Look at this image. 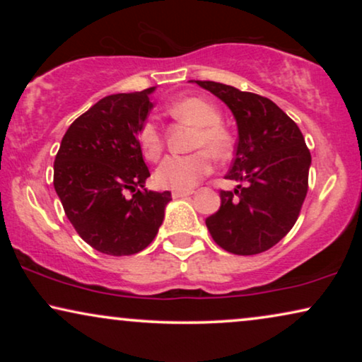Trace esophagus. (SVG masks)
I'll list each match as a JSON object with an SVG mask.
<instances>
[{"label":"esophagus","mask_w":362,"mask_h":362,"mask_svg":"<svg viewBox=\"0 0 362 362\" xmlns=\"http://www.w3.org/2000/svg\"><path fill=\"white\" fill-rule=\"evenodd\" d=\"M192 191H173L171 196L173 199H180V197H186V196H191Z\"/></svg>","instance_id":"obj_1"}]
</instances>
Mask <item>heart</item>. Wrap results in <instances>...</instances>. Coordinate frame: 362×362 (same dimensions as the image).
<instances>
[{"label":"heart","instance_id":"1","mask_svg":"<svg viewBox=\"0 0 362 362\" xmlns=\"http://www.w3.org/2000/svg\"><path fill=\"white\" fill-rule=\"evenodd\" d=\"M168 113L177 122L196 127L192 148L199 150L187 156H168L155 171V182L165 189L189 191L211 171V156L224 160L232 151V136L221 123V112L199 97H185L173 102ZM140 145L148 160H156L163 151V138L155 122L143 123ZM206 151L204 152V150Z\"/></svg>","mask_w":362,"mask_h":362}]
</instances>
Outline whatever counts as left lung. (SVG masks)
I'll return each mask as SVG.
<instances>
[{
	"mask_svg": "<svg viewBox=\"0 0 362 362\" xmlns=\"http://www.w3.org/2000/svg\"><path fill=\"white\" fill-rule=\"evenodd\" d=\"M234 113L239 140L221 191L219 211L206 219L222 249L235 255L269 250L288 234L308 192L311 155L303 133L270 98L212 81H194Z\"/></svg>",
	"mask_w": 362,
	"mask_h": 362,
	"instance_id": "obj_1",
	"label": "left lung"
}]
</instances>
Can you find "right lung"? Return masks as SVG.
<instances>
[{
    "mask_svg": "<svg viewBox=\"0 0 362 362\" xmlns=\"http://www.w3.org/2000/svg\"><path fill=\"white\" fill-rule=\"evenodd\" d=\"M153 90L103 97L72 122L54 160V189L67 219L102 254L146 249L171 201L170 191L143 189L150 171L138 136Z\"/></svg>",
    "mask_w": 362,
    "mask_h": 362,
    "instance_id": "obj_1",
    "label": "right lung"
}]
</instances>
